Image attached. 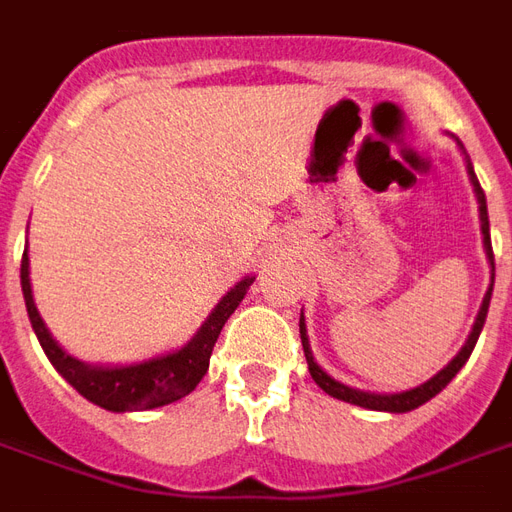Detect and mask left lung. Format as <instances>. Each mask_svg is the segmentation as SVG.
Returning a JSON list of instances; mask_svg holds the SVG:
<instances>
[{"mask_svg":"<svg viewBox=\"0 0 512 512\" xmlns=\"http://www.w3.org/2000/svg\"><path fill=\"white\" fill-rule=\"evenodd\" d=\"M452 139H455V136H452ZM455 145H458V150L463 153V161H466V175H469V183H472L474 197H477V211H480V233H483V249H485V257H488V266H491V285H488V290H485L483 304H480V312H477V318H474L472 332H469V337H466V343H463L461 351L452 356L450 362L441 367L436 376L428 378L425 384L411 386V389H403V392H367V389H356V386H348V384H343V381H337V378L329 376V373H326V370H323V367L315 362V354H312V345H310V334H307V321H304V312H301L299 332H301V345H304V356H307V367H310L312 381L321 386L326 395L337 397V400H345V403H351V406L370 408V411L406 414V411H414V408H419L422 403H428L430 397L439 395L441 389L450 384L452 378L458 376V370H461V367L469 362L474 345H477V337H480V332H483L485 315H488V304H491V293H494V249H491V224H488L485 191L480 189V180H477V175H474L472 158L466 156V150H463V145L458 142V139H455Z\"/></svg>","mask_w":512,"mask_h":512,"instance_id":"obj_1","label":"left lung"}]
</instances>
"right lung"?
<instances>
[{"instance_id":"right-lung-1","label":"right lung","mask_w":512,"mask_h":512,"mask_svg":"<svg viewBox=\"0 0 512 512\" xmlns=\"http://www.w3.org/2000/svg\"><path fill=\"white\" fill-rule=\"evenodd\" d=\"M252 282H255L252 274L238 279L233 288L219 299V304L213 307L211 315L205 318V323L194 332L189 343H183L180 348H169L164 354L147 356V359H139V362H126V365H93V362H82L79 356L68 354L54 340L46 321L40 318L35 296H32L29 244L24 249V257H21V293H24L29 323L35 329V337H38L43 354L49 356L54 370L79 395L87 397L95 406L106 408V411H115V414L169 406V403H175L180 397L194 392L202 376L208 373L213 345L219 340L222 326L233 315L235 307L244 301L246 290H249Z\"/></svg>"}]
</instances>
